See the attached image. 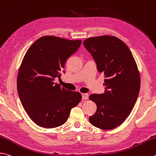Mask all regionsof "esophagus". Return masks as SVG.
I'll return each mask as SVG.
<instances>
[{
  "label": "esophagus",
  "mask_w": 156,
  "mask_h": 156,
  "mask_svg": "<svg viewBox=\"0 0 156 156\" xmlns=\"http://www.w3.org/2000/svg\"><path fill=\"white\" fill-rule=\"evenodd\" d=\"M82 98L83 100H87L89 98V94L88 93H82Z\"/></svg>",
  "instance_id": "34e87169"
}]
</instances>
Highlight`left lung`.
I'll return each mask as SVG.
<instances>
[{
	"mask_svg": "<svg viewBox=\"0 0 156 156\" xmlns=\"http://www.w3.org/2000/svg\"><path fill=\"white\" fill-rule=\"evenodd\" d=\"M83 45L106 78L104 93L89 96L97 110L89 120L101 129H114L129 115L138 98L140 78L137 65L129 48L116 37H90Z\"/></svg>",
	"mask_w": 156,
	"mask_h": 156,
	"instance_id": "left-lung-1",
	"label": "left lung"
}]
</instances>
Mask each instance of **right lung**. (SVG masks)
<instances>
[{"label":"right lung","mask_w":156,"mask_h":156,"mask_svg":"<svg viewBox=\"0 0 156 156\" xmlns=\"http://www.w3.org/2000/svg\"><path fill=\"white\" fill-rule=\"evenodd\" d=\"M81 40H68L44 36L32 44L20 67L17 89L29 117L37 125L53 128L66 122L72 108L82 95L55 83L71 55L80 46Z\"/></svg>","instance_id":"1"}]
</instances>
